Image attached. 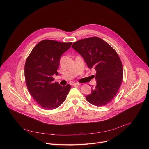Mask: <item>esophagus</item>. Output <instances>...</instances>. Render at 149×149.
Masks as SVG:
<instances>
[{
  "label": "esophagus",
  "mask_w": 149,
  "mask_h": 149,
  "mask_svg": "<svg viewBox=\"0 0 149 149\" xmlns=\"http://www.w3.org/2000/svg\"><path fill=\"white\" fill-rule=\"evenodd\" d=\"M79 85H80V84L78 83V82H74L72 84V86H79Z\"/></svg>",
  "instance_id": "obj_1"
}]
</instances>
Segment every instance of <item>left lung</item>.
<instances>
[{"mask_svg":"<svg viewBox=\"0 0 149 149\" xmlns=\"http://www.w3.org/2000/svg\"><path fill=\"white\" fill-rule=\"evenodd\" d=\"M72 48L83 58L89 68L96 71L97 85L86 97L93 105L103 106L116 95L123 78L122 63L116 51L98 37L81 39Z\"/></svg>","mask_w":149,"mask_h":149,"instance_id":"obj_1","label":"left lung"}]
</instances>
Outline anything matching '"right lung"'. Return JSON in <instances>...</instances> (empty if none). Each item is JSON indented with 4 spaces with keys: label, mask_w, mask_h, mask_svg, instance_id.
<instances>
[{
    "label": "right lung",
    "mask_w": 149,
    "mask_h": 149,
    "mask_svg": "<svg viewBox=\"0 0 149 149\" xmlns=\"http://www.w3.org/2000/svg\"><path fill=\"white\" fill-rule=\"evenodd\" d=\"M71 45L72 42L43 40L33 48L26 59L25 78L28 91L44 110L58 108L71 89L70 84L62 87L57 82L53 83L52 75H58L61 56Z\"/></svg>",
    "instance_id": "1"
}]
</instances>
